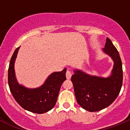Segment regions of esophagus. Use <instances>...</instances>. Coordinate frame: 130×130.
Segmentation results:
<instances>
[{
	"mask_svg": "<svg viewBox=\"0 0 130 130\" xmlns=\"http://www.w3.org/2000/svg\"><path fill=\"white\" fill-rule=\"evenodd\" d=\"M66 78L68 79H70L72 76V73L70 70L68 69V71H66Z\"/></svg>",
	"mask_w": 130,
	"mask_h": 130,
	"instance_id": "1",
	"label": "esophagus"
}]
</instances>
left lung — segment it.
Listing matches in <instances>:
<instances>
[{
  "label": "left lung",
  "instance_id": "obj_1",
  "mask_svg": "<svg viewBox=\"0 0 130 130\" xmlns=\"http://www.w3.org/2000/svg\"><path fill=\"white\" fill-rule=\"evenodd\" d=\"M105 53L114 61L111 74L108 77L89 75L74 69L71 81L77 103L90 112L98 111L109 106L116 99L123 83V69L120 54L111 41L107 37Z\"/></svg>",
  "mask_w": 130,
  "mask_h": 130
}]
</instances>
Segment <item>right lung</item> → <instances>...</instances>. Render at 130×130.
I'll return each mask as SVG.
<instances>
[{"label": "right lung", "mask_w": 130, "mask_h": 130, "mask_svg": "<svg viewBox=\"0 0 130 130\" xmlns=\"http://www.w3.org/2000/svg\"><path fill=\"white\" fill-rule=\"evenodd\" d=\"M20 47L14 51L8 69V83L13 97L22 108L34 113L42 114L55 106L62 83L66 79V68L50 74L41 86L34 89L19 85L15 77L14 62Z\"/></svg>", "instance_id": "1"}]
</instances>
